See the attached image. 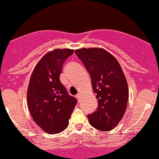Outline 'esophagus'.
<instances>
[{
  "mask_svg": "<svg viewBox=\"0 0 159 159\" xmlns=\"http://www.w3.org/2000/svg\"><path fill=\"white\" fill-rule=\"evenodd\" d=\"M76 98H77V99L78 100V101H80V98H81V95H80V93H78V94L76 95Z\"/></svg>",
  "mask_w": 159,
  "mask_h": 159,
  "instance_id": "34e87169",
  "label": "esophagus"
}]
</instances>
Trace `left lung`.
Segmentation results:
<instances>
[{
  "label": "left lung",
  "instance_id": "obj_1",
  "mask_svg": "<svg viewBox=\"0 0 159 159\" xmlns=\"http://www.w3.org/2000/svg\"><path fill=\"white\" fill-rule=\"evenodd\" d=\"M90 74L93 90L98 102L96 111L88 115L92 127L110 131L118 125L126 111L129 89L118 61L103 48L75 51Z\"/></svg>",
  "mask_w": 159,
  "mask_h": 159
}]
</instances>
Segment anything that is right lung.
Returning <instances> with one entry per match:
<instances>
[{"label":"right lung","mask_w":159,"mask_h":159,"mask_svg":"<svg viewBox=\"0 0 159 159\" xmlns=\"http://www.w3.org/2000/svg\"><path fill=\"white\" fill-rule=\"evenodd\" d=\"M74 50L55 49L34 67L27 89V106L34 122L48 134H58L69 125L77 100L60 81L63 65Z\"/></svg>","instance_id":"right-lung-1"}]
</instances>
